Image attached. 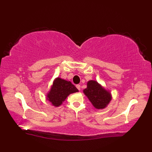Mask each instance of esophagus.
Segmentation results:
<instances>
[{"label": "esophagus", "mask_w": 152, "mask_h": 152, "mask_svg": "<svg viewBox=\"0 0 152 152\" xmlns=\"http://www.w3.org/2000/svg\"><path fill=\"white\" fill-rule=\"evenodd\" d=\"M76 87H77V88L78 89H79V91L80 90V86L79 84H77V85H76Z\"/></svg>", "instance_id": "34e87169"}]
</instances>
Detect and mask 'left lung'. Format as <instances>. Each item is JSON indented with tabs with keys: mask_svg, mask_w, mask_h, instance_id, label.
I'll return each instance as SVG.
<instances>
[{
	"mask_svg": "<svg viewBox=\"0 0 152 152\" xmlns=\"http://www.w3.org/2000/svg\"><path fill=\"white\" fill-rule=\"evenodd\" d=\"M84 93L94 107L98 109L104 108L111 100L110 93L94 80L87 82V87L84 90Z\"/></svg>",
	"mask_w": 152,
	"mask_h": 152,
	"instance_id": "obj_1",
	"label": "left lung"
}]
</instances>
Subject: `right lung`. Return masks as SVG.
I'll use <instances>...</instances> for the list:
<instances>
[{
  "instance_id": "1",
  "label": "right lung",
  "mask_w": 152,
  "mask_h": 152,
  "mask_svg": "<svg viewBox=\"0 0 152 152\" xmlns=\"http://www.w3.org/2000/svg\"><path fill=\"white\" fill-rule=\"evenodd\" d=\"M78 91L79 90L71 82L58 78L54 80L52 88L48 94V100L54 106L58 107L69 94Z\"/></svg>"
}]
</instances>
